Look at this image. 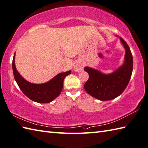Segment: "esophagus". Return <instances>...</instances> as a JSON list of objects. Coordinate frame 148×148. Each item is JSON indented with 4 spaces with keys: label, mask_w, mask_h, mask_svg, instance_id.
Here are the masks:
<instances>
[{
    "label": "esophagus",
    "mask_w": 148,
    "mask_h": 148,
    "mask_svg": "<svg viewBox=\"0 0 148 148\" xmlns=\"http://www.w3.org/2000/svg\"><path fill=\"white\" fill-rule=\"evenodd\" d=\"M83 70V66L81 65V64H79V63H77L76 64V65H74V71L75 72H79Z\"/></svg>",
    "instance_id": "esophagus-1"
}]
</instances>
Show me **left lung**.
Here are the masks:
<instances>
[{
  "mask_svg": "<svg viewBox=\"0 0 148 148\" xmlns=\"http://www.w3.org/2000/svg\"><path fill=\"white\" fill-rule=\"evenodd\" d=\"M125 49L124 62L120 67L110 74H103L97 69L89 67L84 71L89 74V79L84 84L86 92L102 101L114 99L126 88L133 70V58L127 42L119 37Z\"/></svg>",
  "mask_w": 148,
  "mask_h": 148,
  "instance_id": "8db88e82",
  "label": "left lung"
}]
</instances>
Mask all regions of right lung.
I'll use <instances>...</instances> for the list:
<instances>
[{
	"label": "right lung",
	"mask_w": 148,
	"mask_h": 148,
	"mask_svg": "<svg viewBox=\"0 0 148 148\" xmlns=\"http://www.w3.org/2000/svg\"><path fill=\"white\" fill-rule=\"evenodd\" d=\"M15 53L12 60V71L16 82L20 90L28 98L38 103H49L61 93L65 77L71 73V71L58 74L48 82L34 84L22 77L15 66Z\"/></svg>",
	"instance_id": "right-lung-1"
}]
</instances>
